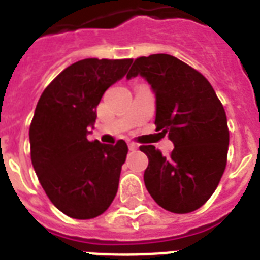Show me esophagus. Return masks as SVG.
<instances>
[{"label":"esophagus","instance_id":"1","mask_svg":"<svg viewBox=\"0 0 260 260\" xmlns=\"http://www.w3.org/2000/svg\"><path fill=\"white\" fill-rule=\"evenodd\" d=\"M128 147H129V150H136L139 147V145L135 143V142H128Z\"/></svg>","mask_w":260,"mask_h":260}]
</instances>
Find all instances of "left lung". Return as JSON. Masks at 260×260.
Wrapping results in <instances>:
<instances>
[{
	"instance_id": "8db88e82",
	"label": "left lung",
	"mask_w": 260,
	"mask_h": 260,
	"mask_svg": "<svg viewBox=\"0 0 260 260\" xmlns=\"http://www.w3.org/2000/svg\"><path fill=\"white\" fill-rule=\"evenodd\" d=\"M138 75L156 96V131L174 143L170 157L152 145L141 146L149 158L146 189L169 212H193L216 191L225 169L230 134L223 104L201 72L169 54L136 58L126 79Z\"/></svg>"
}]
</instances>
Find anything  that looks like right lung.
Returning a JSON list of instances; mask_svg holds the SVG:
<instances>
[{"label":"right lung","instance_id":"add662e5","mask_svg":"<svg viewBox=\"0 0 260 260\" xmlns=\"http://www.w3.org/2000/svg\"><path fill=\"white\" fill-rule=\"evenodd\" d=\"M132 59L86 58L65 68L39 99L31 119L30 157L43 189L58 210L87 220L108 209L118 191L128 146L90 142L96 107L122 79Z\"/></svg>","mask_w":260,"mask_h":260}]
</instances>
